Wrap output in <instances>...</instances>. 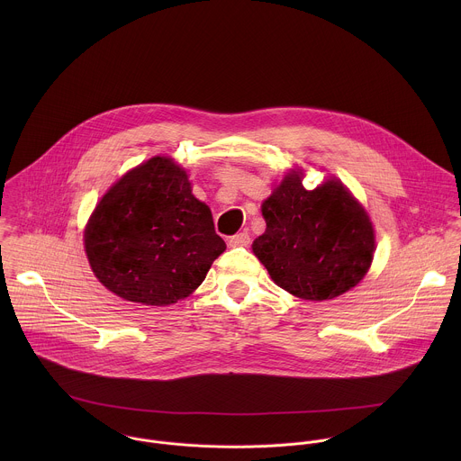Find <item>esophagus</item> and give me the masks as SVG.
Segmentation results:
<instances>
[{"label": "esophagus", "instance_id": "obj_1", "mask_svg": "<svg viewBox=\"0 0 461 461\" xmlns=\"http://www.w3.org/2000/svg\"><path fill=\"white\" fill-rule=\"evenodd\" d=\"M229 245H230L232 249H236V247H249V245H250V236H249V232H238L236 236H230V238H229Z\"/></svg>", "mask_w": 461, "mask_h": 461}]
</instances>
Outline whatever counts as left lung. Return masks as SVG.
<instances>
[{
  "mask_svg": "<svg viewBox=\"0 0 461 461\" xmlns=\"http://www.w3.org/2000/svg\"><path fill=\"white\" fill-rule=\"evenodd\" d=\"M302 176L289 170L264 200L266 230L252 250L278 287L302 300H331L366 276L375 229L339 179L305 190Z\"/></svg>",
  "mask_w": 461,
  "mask_h": 461,
  "instance_id": "obj_1",
  "label": "left lung"
}]
</instances>
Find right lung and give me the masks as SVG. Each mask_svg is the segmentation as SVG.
<instances>
[{"instance_id":"1","label":"right lung","mask_w":461,"mask_h":461,"mask_svg":"<svg viewBox=\"0 0 461 461\" xmlns=\"http://www.w3.org/2000/svg\"><path fill=\"white\" fill-rule=\"evenodd\" d=\"M225 249L186 170L165 156L122 176L85 227V252L97 280L141 305L165 307L190 296Z\"/></svg>"}]
</instances>
